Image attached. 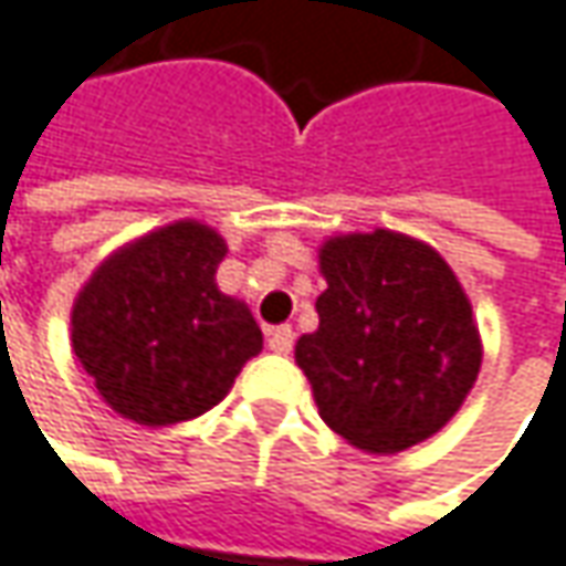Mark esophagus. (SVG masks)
<instances>
[{"label":"esophagus","mask_w":566,"mask_h":566,"mask_svg":"<svg viewBox=\"0 0 566 566\" xmlns=\"http://www.w3.org/2000/svg\"><path fill=\"white\" fill-rule=\"evenodd\" d=\"M269 348L275 355H291V348H294V329L291 326H279V329L269 332Z\"/></svg>","instance_id":"esophagus-1"}]
</instances>
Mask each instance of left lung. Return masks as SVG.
<instances>
[{
	"instance_id": "8db88e82",
	"label": "left lung",
	"mask_w": 566,
	"mask_h": 566,
	"mask_svg": "<svg viewBox=\"0 0 566 566\" xmlns=\"http://www.w3.org/2000/svg\"><path fill=\"white\" fill-rule=\"evenodd\" d=\"M319 329L297 338L323 421L364 453H402L443 428L481 367L479 326L453 269L396 231L319 250Z\"/></svg>"
}]
</instances>
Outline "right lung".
Segmentation results:
<instances>
[{"label":"right lung","instance_id":"right-lung-1","mask_svg":"<svg viewBox=\"0 0 566 566\" xmlns=\"http://www.w3.org/2000/svg\"><path fill=\"white\" fill-rule=\"evenodd\" d=\"M228 247L199 221H177L113 253L72 307V345L104 402L164 428L199 418L259 355L247 304L214 284Z\"/></svg>","mask_w":566,"mask_h":566}]
</instances>
